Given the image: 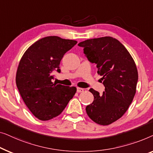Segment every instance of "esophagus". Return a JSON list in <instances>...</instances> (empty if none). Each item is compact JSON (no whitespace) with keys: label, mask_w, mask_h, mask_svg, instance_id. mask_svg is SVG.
<instances>
[{"label":"esophagus","mask_w":153,"mask_h":153,"mask_svg":"<svg viewBox=\"0 0 153 153\" xmlns=\"http://www.w3.org/2000/svg\"><path fill=\"white\" fill-rule=\"evenodd\" d=\"M76 90H77V93H81V92H83L84 91V89H82V88L77 87L76 88Z\"/></svg>","instance_id":"34e87169"}]
</instances>
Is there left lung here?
Listing matches in <instances>:
<instances>
[{
  "label": "left lung",
  "instance_id": "8db88e82",
  "mask_svg": "<svg viewBox=\"0 0 153 153\" xmlns=\"http://www.w3.org/2000/svg\"><path fill=\"white\" fill-rule=\"evenodd\" d=\"M78 46L88 60L96 64L105 87L102 95L89 89L94 99L86 111L96 123L107 126L126 113L134 98L138 82L136 64L123 45L111 36L87 39Z\"/></svg>",
  "mask_w": 153,
  "mask_h": 153
}]
</instances>
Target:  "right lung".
<instances>
[{
	"label": "right lung",
	"mask_w": 153,
	"mask_h": 153,
	"mask_svg": "<svg viewBox=\"0 0 153 153\" xmlns=\"http://www.w3.org/2000/svg\"><path fill=\"white\" fill-rule=\"evenodd\" d=\"M76 41L50 36L38 40L19 62L16 83L25 104L34 117L48 120L61 114L76 92L75 87L56 85L53 72H61L60 62Z\"/></svg>",
	"instance_id": "right-lung-1"
}]
</instances>
